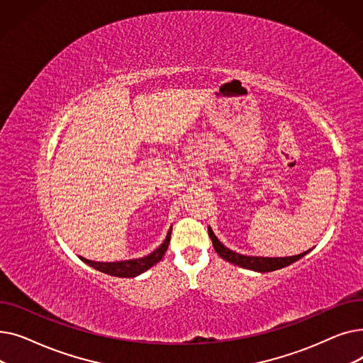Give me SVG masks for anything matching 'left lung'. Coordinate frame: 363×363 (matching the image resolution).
Returning a JSON list of instances; mask_svg holds the SVG:
<instances>
[{
  "instance_id": "1",
  "label": "left lung",
  "mask_w": 363,
  "mask_h": 363,
  "mask_svg": "<svg viewBox=\"0 0 363 363\" xmlns=\"http://www.w3.org/2000/svg\"><path fill=\"white\" fill-rule=\"evenodd\" d=\"M207 231L208 235L212 238L213 247L216 253L225 259L226 262L234 263L237 266H241V268L245 269H252V271H257V272H272L281 268H285V266L291 264L293 262L298 260L300 257H303L308 252L296 255V256H290V257H255V256H244V255H238L230 249H226V247L216 238V235L213 234L212 228L207 226Z\"/></svg>"
}]
</instances>
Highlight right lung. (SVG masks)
<instances>
[{"label":"right lung","instance_id":"right-lung-1","mask_svg":"<svg viewBox=\"0 0 363 363\" xmlns=\"http://www.w3.org/2000/svg\"><path fill=\"white\" fill-rule=\"evenodd\" d=\"M170 231L172 228L169 230L166 240L163 241V244L152 252L151 255L141 257V259H133V260H125V262H113V263H103V262H94V260H88L81 257L86 264L92 266L94 269H97L100 272H104L107 275L111 277H119V278H132V277H137L143 272H145L147 269H150L151 266H155L157 262L162 260V257L164 256L166 250H167V245L170 241Z\"/></svg>","mask_w":363,"mask_h":363}]
</instances>
